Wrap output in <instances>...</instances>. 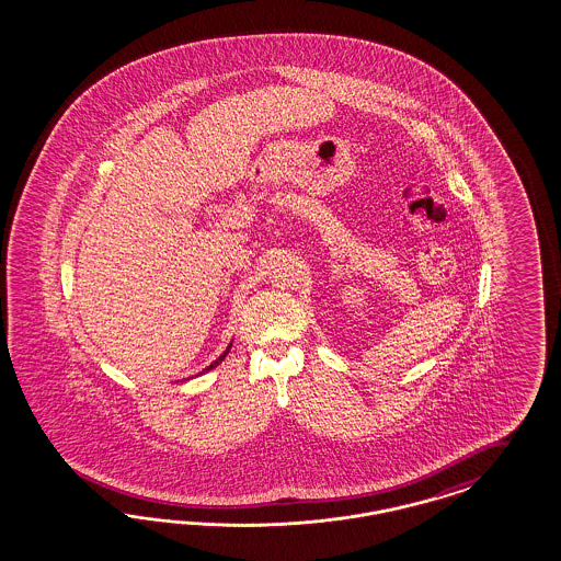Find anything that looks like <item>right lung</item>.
<instances>
[{
  "label": "right lung",
  "mask_w": 561,
  "mask_h": 561,
  "mask_svg": "<svg viewBox=\"0 0 561 561\" xmlns=\"http://www.w3.org/2000/svg\"><path fill=\"white\" fill-rule=\"evenodd\" d=\"M230 347H232V341H230V343H228V347H226V350H224V354H221V356L218 357V359H214V362H211V364H209V366H207V368H205L204 373H209V370H214V368H216V366H218V364H220L221 359H224V357L228 356V352H230Z\"/></svg>",
  "instance_id": "add662e5"
}]
</instances>
